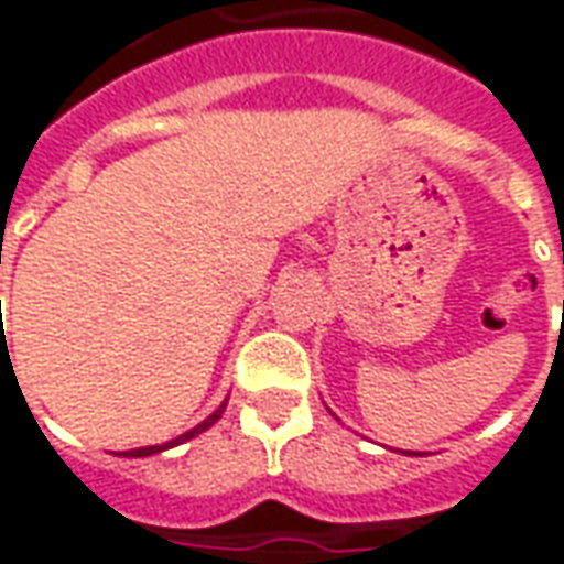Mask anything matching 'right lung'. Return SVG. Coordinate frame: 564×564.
Masks as SVG:
<instances>
[{
  "label": "right lung",
  "mask_w": 564,
  "mask_h": 564,
  "mask_svg": "<svg viewBox=\"0 0 564 564\" xmlns=\"http://www.w3.org/2000/svg\"><path fill=\"white\" fill-rule=\"evenodd\" d=\"M223 408H226V402H223L220 408H217V411H214V414H210L208 420H205V423H198L196 429H189V432H184V435H177V437H174V441H169V444H156V447H139V449H127V453H123V456H153V453H162V449H169V447H177V444H184V441H189V437L202 435V432H205V429H210V425L217 423V420H220V414H223Z\"/></svg>",
  "instance_id": "right-lung-1"
}]
</instances>
